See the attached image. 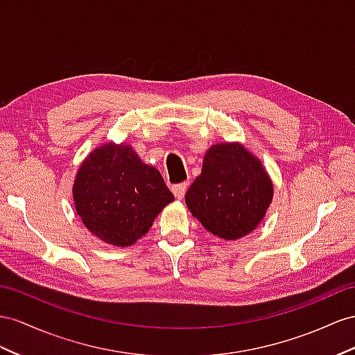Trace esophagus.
Returning a JSON list of instances; mask_svg holds the SVG:
<instances>
[{"label":"esophagus","mask_w":355,"mask_h":355,"mask_svg":"<svg viewBox=\"0 0 355 355\" xmlns=\"http://www.w3.org/2000/svg\"><path fill=\"white\" fill-rule=\"evenodd\" d=\"M186 190H187V183H178L172 186V192H174L177 199H183L186 195Z\"/></svg>","instance_id":"34e87169"}]
</instances>
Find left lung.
Wrapping results in <instances>:
<instances>
[{
  "instance_id": "8db88e82",
  "label": "left lung",
  "mask_w": 355,
  "mask_h": 355,
  "mask_svg": "<svg viewBox=\"0 0 355 355\" xmlns=\"http://www.w3.org/2000/svg\"><path fill=\"white\" fill-rule=\"evenodd\" d=\"M271 198L272 183L261 162L240 144H217L207 151L186 204L207 231L237 240L257 228Z\"/></svg>"
}]
</instances>
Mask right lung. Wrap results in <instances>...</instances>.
<instances>
[{
  "instance_id": "right-lung-1",
  "label": "right lung",
  "mask_w": 355,
  "mask_h": 355,
  "mask_svg": "<svg viewBox=\"0 0 355 355\" xmlns=\"http://www.w3.org/2000/svg\"><path fill=\"white\" fill-rule=\"evenodd\" d=\"M76 211L96 237L114 246H130L147 234L174 195L160 172L129 145L106 144L80 165L73 184Z\"/></svg>"
}]
</instances>
